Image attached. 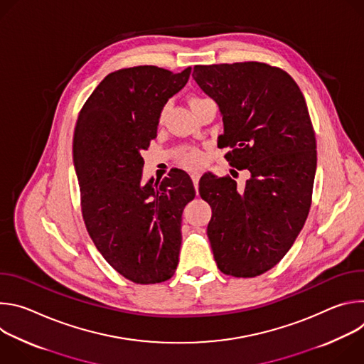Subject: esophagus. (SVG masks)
Masks as SVG:
<instances>
[{
  "mask_svg": "<svg viewBox=\"0 0 364 364\" xmlns=\"http://www.w3.org/2000/svg\"><path fill=\"white\" fill-rule=\"evenodd\" d=\"M191 180H193V184L196 187V190L198 188V180H200V174L198 173H193L191 174Z\"/></svg>",
  "mask_w": 364,
  "mask_h": 364,
  "instance_id": "34e87169",
  "label": "esophagus"
}]
</instances>
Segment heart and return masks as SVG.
Here are the masks:
<instances>
[{
    "label": "heart",
    "mask_w": 364,
    "mask_h": 364,
    "mask_svg": "<svg viewBox=\"0 0 364 364\" xmlns=\"http://www.w3.org/2000/svg\"><path fill=\"white\" fill-rule=\"evenodd\" d=\"M203 100V97H191L190 100V105H193V103H197ZM166 112H167V108H164L160 114V121L163 122L164 118H166ZM178 163L186 167V168H197L200 167L203 163H204V155L200 149L197 148H190V149H186L183 151L180 155H178Z\"/></svg>",
    "instance_id": "1"
}]
</instances>
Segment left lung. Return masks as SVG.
<instances>
[{
    "label": "left lung",
    "instance_id": "8db88e82",
    "mask_svg": "<svg viewBox=\"0 0 364 364\" xmlns=\"http://www.w3.org/2000/svg\"><path fill=\"white\" fill-rule=\"evenodd\" d=\"M193 77L223 115L219 144L245 187L229 176L198 183L212 207L207 226L218 268L255 278L274 268L308 218L317 168V142L304 95L282 69L261 62L197 65Z\"/></svg>",
    "mask_w": 364,
    "mask_h": 364
}]
</instances>
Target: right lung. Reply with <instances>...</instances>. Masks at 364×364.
Masks as SVG:
<instances>
[{
    "label": "right lung",
    "mask_w": 364,
    "mask_h": 364,
    "mask_svg": "<svg viewBox=\"0 0 364 364\" xmlns=\"http://www.w3.org/2000/svg\"><path fill=\"white\" fill-rule=\"evenodd\" d=\"M190 73L191 68L115 70L87 97L75 128L73 163L87 233L117 272L141 285L174 275L181 215L196 196L188 174L177 168L161 183H141V151L157 136L164 105Z\"/></svg>",
    "instance_id": "add662e5"
}]
</instances>
